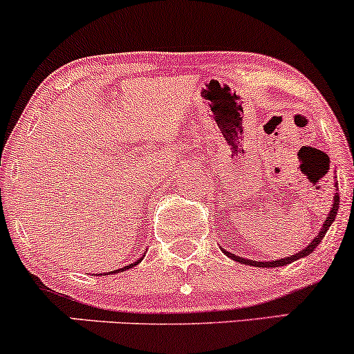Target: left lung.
<instances>
[{"label": "left lung", "instance_id": "left-lung-1", "mask_svg": "<svg viewBox=\"0 0 354 354\" xmlns=\"http://www.w3.org/2000/svg\"><path fill=\"white\" fill-rule=\"evenodd\" d=\"M335 188H336V191H338V181H335ZM336 191H335V196H333V205H331V208H330V213L326 214V219H324L323 226H321V230L318 231V233H316V236L313 238L311 241L308 243V245L304 246L301 251H299V253L291 254V256H286V258L273 259V261H253V259H246V258H241V256H236V254L230 253V251H226L225 248H221V251H223V253H225L226 256H228V258L233 259V261L241 263V265H250V266H258V268H278V266H286V265H290V263L296 261V259L304 258V256L311 254L313 251H315V248L318 246L319 243H321V239L324 238V234H326V231L330 230V226L333 225V221H335L336 214H338L339 194L336 193Z\"/></svg>", "mask_w": 354, "mask_h": 354}]
</instances>
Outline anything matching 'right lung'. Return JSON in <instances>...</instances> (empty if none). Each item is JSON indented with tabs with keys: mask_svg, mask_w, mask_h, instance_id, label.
<instances>
[{
	"mask_svg": "<svg viewBox=\"0 0 354 354\" xmlns=\"http://www.w3.org/2000/svg\"><path fill=\"white\" fill-rule=\"evenodd\" d=\"M145 258V254L141 256L140 259H136L135 263H131V265H128V266H123V268H120V270H116V271H109V273H103V276H106V274H113V273H121V271H126V270H129V268H133V266H136L138 263H141V259Z\"/></svg>",
	"mask_w": 354,
	"mask_h": 354,
	"instance_id": "1",
	"label": "right lung"
}]
</instances>
